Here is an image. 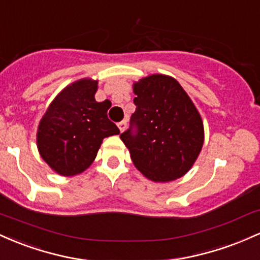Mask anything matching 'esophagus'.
<instances>
[{"instance_id": "obj_1", "label": "esophagus", "mask_w": 260, "mask_h": 260, "mask_svg": "<svg viewBox=\"0 0 260 260\" xmlns=\"http://www.w3.org/2000/svg\"><path fill=\"white\" fill-rule=\"evenodd\" d=\"M118 127H119V130L122 133V131L125 130V127H126V120H122L120 122H118Z\"/></svg>"}]
</instances>
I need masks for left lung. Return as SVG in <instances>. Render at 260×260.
I'll return each instance as SVG.
<instances>
[{"mask_svg": "<svg viewBox=\"0 0 260 260\" xmlns=\"http://www.w3.org/2000/svg\"><path fill=\"white\" fill-rule=\"evenodd\" d=\"M136 109L120 134L135 167L153 182L183 177L199 156L204 125L199 112L174 78L152 75L134 84Z\"/></svg>", "mask_w": 260, "mask_h": 260, "instance_id": "left-lung-1", "label": "left lung"}]
</instances>
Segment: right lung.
Returning <instances> with one entry per match:
<instances>
[{
	"label": "right lung",
	"instance_id": "right-lung-1",
	"mask_svg": "<svg viewBox=\"0 0 260 260\" xmlns=\"http://www.w3.org/2000/svg\"><path fill=\"white\" fill-rule=\"evenodd\" d=\"M97 81L81 80L52 101L38 127L40 156L61 176L82 173L94 161L104 138L120 130L108 119L112 103L97 102Z\"/></svg>",
	"mask_w": 260,
	"mask_h": 260
}]
</instances>
